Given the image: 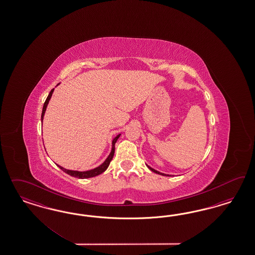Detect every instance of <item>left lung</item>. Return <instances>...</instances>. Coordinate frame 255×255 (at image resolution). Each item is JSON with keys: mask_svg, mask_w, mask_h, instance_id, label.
Returning <instances> with one entry per match:
<instances>
[{"mask_svg": "<svg viewBox=\"0 0 255 255\" xmlns=\"http://www.w3.org/2000/svg\"><path fill=\"white\" fill-rule=\"evenodd\" d=\"M147 167H148V169L151 170L152 172H154L156 174H159V175H162V176H167V177H169L171 175H167V174H164V173H161V172H159V171H157V170L153 169L152 167H150V166H148L147 164Z\"/></svg>", "mask_w": 255, "mask_h": 255, "instance_id": "1", "label": "left lung"}]
</instances>
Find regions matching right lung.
<instances>
[{"label": "right lung", "instance_id": "obj_1", "mask_svg": "<svg viewBox=\"0 0 255 255\" xmlns=\"http://www.w3.org/2000/svg\"><path fill=\"white\" fill-rule=\"evenodd\" d=\"M58 85H60V83H59ZM53 92H54V89L51 90V92L48 94L46 102H45V104H44L43 110H42V115H41V122H42V124H43V120H44V116H45V113H46L47 105H48V103H49V101H50V98H51V96H52ZM121 134H122V133H119V134L116 135V136L113 138V140H112V147H111V151H110V153L108 155V158L104 161L103 163H101L99 166H97V167H95V168H93V169L91 170H86V171H77V170L66 169V168L62 167V166L57 164V163H56V164H57L58 167H60L63 172H65L66 174H68L71 177H74V178H93V177H95V176H98V175L104 173L106 170L108 169V165H109V163L111 162V160L113 159V156H114V153H115V144H116L117 140L121 136Z\"/></svg>", "mask_w": 255, "mask_h": 255}]
</instances>
